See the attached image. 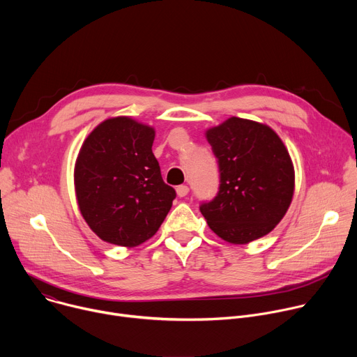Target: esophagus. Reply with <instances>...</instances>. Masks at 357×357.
<instances>
[{
    "label": "esophagus",
    "instance_id": "34e87169",
    "mask_svg": "<svg viewBox=\"0 0 357 357\" xmlns=\"http://www.w3.org/2000/svg\"><path fill=\"white\" fill-rule=\"evenodd\" d=\"M188 192H189V188H188L186 185H179V186L176 188V195H178L179 197H185V196L188 195Z\"/></svg>",
    "mask_w": 357,
    "mask_h": 357
}]
</instances>
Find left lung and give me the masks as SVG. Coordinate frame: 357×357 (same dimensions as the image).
I'll list each match as a JSON object with an SVG mask.
<instances>
[{"label": "left lung", "instance_id": "1", "mask_svg": "<svg viewBox=\"0 0 357 357\" xmlns=\"http://www.w3.org/2000/svg\"><path fill=\"white\" fill-rule=\"evenodd\" d=\"M206 139L220 169L218 196L200 206L209 227L231 244L273 231L295 189L294 164L282 139L270 126L238 117L208 128Z\"/></svg>", "mask_w": 357, "mask_h": 357}]
</instances>
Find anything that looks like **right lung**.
Segmentation results:
<instances>
[{"label":"right lung","instance_id":"1","mask_svg":"<svg viewBox=\"0 0 357 357\" xmlns=\"http://www.w3.org/2000/svg\"><path fill=\"white\" fill-rule=\"evenodd\" d=\"M155 128L128 116L101 121L75 162L79 211L103 241L137 247L161 227L175 189L162 181L152 154Z\"/></svg>","mask_w":357,"mask_h":357}]
</instances>
